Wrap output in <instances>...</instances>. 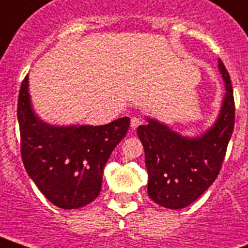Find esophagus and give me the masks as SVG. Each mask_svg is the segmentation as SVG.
<instances>
[{
    "label": "esophagus",
    "mask_w": 248,
    "mask_h": 248,
    "mask_svg": "<svg viewBox=\"0 0 248 248\" xmlns=\"http://www.w3.org/2000/svg\"><path fill=\"white\" fill-rule=\"evenodd\" d=\"M140 124H142V122H140V120L138 119V117H132V119H131V128L132 129L137 128Z\"/></svg>",
    "instance_id": "1"
}]
</instances>
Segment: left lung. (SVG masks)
<instances>
[{
  "mask_svg": "<svg viewBox=\"0 0 248 248\" xmlns=\"http://www.w3.org/2000/svg\"><path fill=\"white\" fill-rule=\"evenodd\" d=\"M217 64L226 93L210 128L198 137H188L151 117L137 128L144 147L148 195L167 209L178 210L195 202L221 169L235 126V102L229 71L221 59Z\"/></svg>",
  "mask_w": 248,
  "mask_h": 248,
  "instance_id": "obj_1",
  "label": "left lung"
}]
</instances>
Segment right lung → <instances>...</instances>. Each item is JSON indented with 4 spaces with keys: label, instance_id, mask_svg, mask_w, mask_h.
I'll use <instances>...</instances> for the list:
<instances>
[{
    "label": "right lung",
    "instance_id": "right-lung-1",
    "mask_svg": "<svg viewBox=\"0 0 248 248\" xmlns=\"http://www.w3.org/2000/svg\"><path fill=\"white\" fill-rule=\"evenodd\" d=\"M17 117L24 168L46 199L66 210L96 199L104 167L126 136L128 117L104 126L46 124L33 108L28 75L19 90Z\"/></svg>",
    "mask_w": 248,
    "mask_h": 248
}]
</instances>
